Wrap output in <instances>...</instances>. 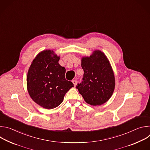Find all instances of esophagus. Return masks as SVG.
<instances>
[{"label":"esophagus","instance_id":"1","mask_svg":"<svg viewBox=\"0 0 150 150\" xmlns=\"http://www.w3.org/2000/svg\"><path fill=\"white\" fill-rule=\"evenodd\" d=\"M72 82H73V83H74V86H76L77 83H78L77 81L75 80H75H73V81H72Z\"/></svg>","mask_w":150,"mask_h":150}]
</instances>
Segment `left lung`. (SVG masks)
<instances>
[{
    "label": "left lung",
    "mask_w": 150,
    "mask_h": 150,
    "mask_svg": "<svg viewBox=\"0 0 150 150\" xmlns=\"http://www.w3.org/2000/svg\"><path fill=\"white\" fill-rule=\"evenodd\" d=\"M82 81L76 88L88 104L100 105L111 97L115 86L113 71L103 53L96 51L89 57H83Z\"/></svg>",
    "instance_id": "left-lung-1"
}]
</instances>
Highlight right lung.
Here are the masks:
<instances>
[{
    "mask_svg": "<svg viewBox=\"0 0 150 150\" xmlns=\"http://www.w3.org/2000/svg\"><path fill=\"white\" fill-rule=\"evenodd\" d=\"M59 57L53 51H43L34 59L28 72L29 94L45 109H52L59 105L65 94L74 87L71 81L65 79L66 69L59 65Z\"/></svg>",
    "mask_w": 150,
    "mask_h": 150,
    "instance_id": "obj_1",
    "label": "right lung"
}]
</instances>
